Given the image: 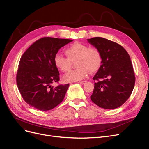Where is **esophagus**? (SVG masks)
I'll use <instances>...</instances> for the list:
<instances>
[{
  "label": "esophagus",
  "mask_w": 149,
  "mask_h": 149,
  "mask_svg": "<svg viewBox=\"0 0 149 149\" xmlns=\"http://www.w3.org/2000/svg\"><path fill=\"white\" fill-rule=\"evenodd\" d=\"M86 81L84 80V81H79V84H80L84 85V84H85L86 83Z\"/></svg>",
  "instance_id": "1"
}]
</instances>
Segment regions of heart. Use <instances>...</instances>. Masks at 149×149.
<instances>
[{
  "instance_id": "b5f03b06",
  "label": "heart",
  "mask_w": 149,
  "mask_h": 149,
  "mask_svg": "<svg viewBox=\"0 0 149 149\" xmlns=\"http://www.w3.org/2000/svg\"><path fill=\"white\" fill-rule=\"evenodd\" d=\"M67 58L60 54L54 56V63L61 71H68L72 63L75 62L77 68L64 75L63 80L65 82H74L86 78L90 71L95 72L100 69L101 63V54L95 47H89L85 44L76 42L65 49Z\"/></svg>"
}]
</instances>
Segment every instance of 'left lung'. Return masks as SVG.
Instances as JSON below:
<instances>
[{
	"mask_svg": "<svg viewBox=\"0 0 149 149\" xmlns=\"http://www.w3.org/2000/svg\"><path fill=\"white\" fill-rule=\"evenodd\" d=\"M88 42L99 49L102 63L93 77L96 81L91 101L106 109H116L126 101L133 90L135 75L130 55L119 44L102 37Z\"/></svg>",
	"mask_w": 149,
	"mask_h": 149,
	"instance_id": "left-lung-1",
	"label": "left lung"
}]
</instances>
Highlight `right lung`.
Segmentation results:
<instances>
[{
  "mask_svg": "<svg viewBox=\"0 0 149 149\" xmlns=\"http://www.w3.org/2000/svg\"><path fill=\"white\" fill-rule=\"evenodd\" d=\"M72 41L43 37L32 44L21 56L16 83L23 100L31 106L49 111L63 101L69 84L52 86L60 79L54 56L61 48Z\"/></svg>",
  "mask_w": 149,
  "mask_h": 149,
  "instance_id": "1",
  "label": "right lung"
}]
</instances>
